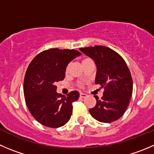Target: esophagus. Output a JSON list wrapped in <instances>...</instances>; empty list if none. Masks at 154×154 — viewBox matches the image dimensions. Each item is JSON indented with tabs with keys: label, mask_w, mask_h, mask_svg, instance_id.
<instances>
[{
	"label": "esophagus",
	"mask_w": 154,
	"mask_h": 154,
	"mask_svg": "<svg viewBox=\"0 0 154 154\" xmlns=\"http://www.w3.org/2000/svg\"><path fill=\"white\" fill-rule=\"evenodd\" d=\"M87 97V94L85 93H80V97L82 98H84V97Z\"/></svg>",
	"instance_id": "1"
}]
</instances>
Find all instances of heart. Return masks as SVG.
<instances>
[{"label": "heart", "mask_w": 154, "mask_h": 154, "mask_svg": "<svg viewBox=\"0 0 154 154\" xmlns=\"http://www.w3.org/2000/svg\"><path fill=\"white\" fill-rule=\"evenodd\" d=\"M88 60V59H85V60H83V61H85V60Z\"/></svg>", "instance_id": "1"}]
</instances>
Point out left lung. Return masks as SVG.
<instances>
[{
	"mask_svg": "<svg viewBox=\"0 0 154 154\" xmlns=\"http://www.w3.org/2000/svg\"><path fill=\"white\" fill-rule=\"evenodd\" d=\"M91 58L97 66L95 83L104 88L103 97L96 98L91 115L99 122H112L124 114L132 95V79L123 58L116 51L105 46L79 48Z\"/></svg>",
	"mask_w": 154,
	"mask_h": 154,
	"instance_id": "1",
	"label": "left lung"
}]
</instances>
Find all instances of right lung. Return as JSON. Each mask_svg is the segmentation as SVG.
I'll list each match as a JSON object with an SVG mask.
<instances>
[{
	"label": "right lung",
	"mask_w": 154,
	"mask_h": 154,
	"mask_svg": "<svg viewBox=\"0 0 154 154\" xmlns=\"http://www.w3.org/2000/svg\"><path fill=\"white\" fill-rule=\"evenodd\" d=\"M82 55L74 49L51 48L32 60L25 75L24 95L29 112L38 122L50 128L65 125L72 112V102L79 97L77 91L64 96L57 92L56 82L65 78L66 66Z\"/></svg>",
	"instance_id": "obj_1"
}]
</instances>
